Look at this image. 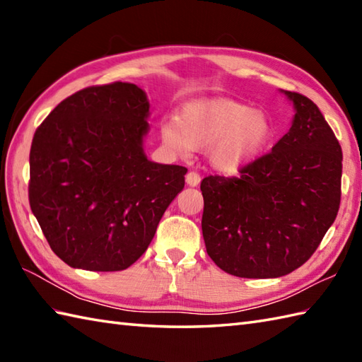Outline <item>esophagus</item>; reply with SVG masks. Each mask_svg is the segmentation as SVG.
Returning <instances> with one entry per match:
<instances>
[{"mask_svg": "<svg viewBox=\"0 0 362 362\" xmlns=\"http://www.w3.org/2000/svg\"><path fill=\"white\" fill-rule=\"evenodd\" d=\"M187 185L188 187H197L199 183H201V175H199L197 173H194V171H189L188 174H187Z\"/></svg>", "mask_w": 362, "mask_h": 362, "instance_id": "esophagus-1", "label": "esophagus"}]
</instances>
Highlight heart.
Instances as JSON below:
<instances>
[{"label":"heart","mask_w":362,"mask_h":362,"mask_svg":"<svg viewBox=\"0 0 362 362\" xmlns=\"http://www.w3.org/2000/svg\"><path fill=\"white\" fill-rule=\"evenodd\" d=\"M161 140L173 151L209 149V165L233 175L257 161L275 138V124L264 112L240 101L210 99L188 103L175 119L160 127Z\"/></svg>","instance_id":"obj_1"}]
</instances>
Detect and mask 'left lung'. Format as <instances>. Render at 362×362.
Returning <instances> with one entry per match:
<instances>
[{
	"mask_svg": "<svg viewBox=\"0 0 362 362\" xmlns=\"http://www.w3.org/2000/svg\"><path fill=\"white\" fill-rule=\"evenodd\" d=\"M281 91L296 115L272 152L241 175L201 183L206 253L241 279H276L306 263L341 204L339 141L311 99Z\"/></svg>",
	"mask_w": 362,
	"mask_h": 362,
	"instance_id": "1",
	"label": "left lung"
}]
</instances>
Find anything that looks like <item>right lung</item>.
I'll return each instance as SVG.
<instances>
[{"instance_id": "right-lung-1", "label": "right lung", "mask_w": 362, "mask_h": 362, "mask_svg": "<svg viewBox=\"0 0 362 362\" xmlns=\"http://www.w3.org/2000/svg\"><path fill=\"white\" fill-rule=\"evenodd\" d=\"M149 101L129 82L83 88L35 130L29 204L52 252L74 269H127L151 244L188 169L144 153Z\"/></svg>"}]
</instances>
